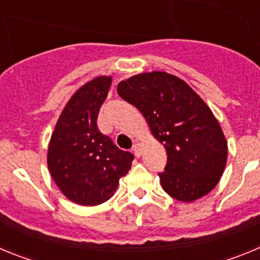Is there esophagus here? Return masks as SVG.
Wrapping results in <instances>:
<instances>
[{
	"label": "esophagus",
	"instance_id": "esophagus-1",
	"mask_svg": "<svg viewBox=\"0 0 260 260\" xmlns=\"http://www.w3.org/2000/svg\"><path fill=\"white\" fill-rule=\"evenodd\" d=\"M142 148H143V147H142L141 143H135L134 147H133V151H134L137 157H141L142 156Z\"/></svg>",
	"mask_w": 260,
	"mask_h": 260
}]
</instances>
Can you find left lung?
<instances>
[{"instance_id":"8db88e82","label":"left lung","mask_w":260,"mask_h":260,"mask_svg":"<svg viewBox=\"0 0 260 260\" xmlns=\"http://www.w3.org/2000/svg\"><path fill=\"white\" fill-rule=\"evenodd\" d=\"M117 92L139 109L167 150L158 173L165 192L180 202L207 195L222 176L228 143L212 110L185 80L164 71L119 82Z\"/></svg>"}]
</instances>
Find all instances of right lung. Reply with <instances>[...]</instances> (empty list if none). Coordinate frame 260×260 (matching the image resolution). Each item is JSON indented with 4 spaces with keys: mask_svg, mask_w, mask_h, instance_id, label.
Here are the masks:
<instances>
[{
    "mask_svg": "<svg viewBox=\"0 0 260 260\" xmlns=\"http://www.w3.org/2000/svg\"><path fill=\"white\" fill-rule=\"evenodd\" d=\"M110 84L112 77L102 75L80 87L62 110L48 147L53 181L69 201L80 206L112 198L134 160L98 128L99 110Z\"/></svg>",
    "mask_w": 260,
    "mask_h": 260,
    "instance_id": "1",
    "label": "right lung"
}]
</instances>
